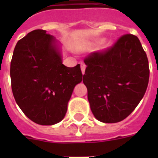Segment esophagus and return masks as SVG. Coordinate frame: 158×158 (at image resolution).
<instances>
[{
  "instance_id": "obj_1",
  "label": "esophagus",
  "mask_w": 158,
  "mask_h": 158,
  "mask_svg": "<svg viewBox=\"0 0 158 158\" xmlns=\"http://www.w3.org/2000/svg\"><path fill=\"white\" fill-rule=\"evenodd\" d=\"M80 67H81L82 73H83V74H84V71H85V69H86V64L82 62L81 64H80Z\"/></svg>"
}]
</instances>
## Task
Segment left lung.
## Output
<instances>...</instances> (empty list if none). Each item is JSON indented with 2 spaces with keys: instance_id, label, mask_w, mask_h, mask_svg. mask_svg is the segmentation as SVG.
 Wrapping results in <instances>:
<instances>
[{
  "instance_id": "left-lung-1",
  "label": "left lung",
  "mask_w": 158,
  "mask_h": 158,
  "mask_svg": "<svg viewBox=\"0 0 158 158\" xmlns=\"http://www.w3.org/2000/svg\"><path fill=\"white\" fill-rule=\"evenodd\" d=\"M84 84L92 112L104 123H116L130 115L147 90L149 66L139 38L125 34L111 47L84 58Z\"/></svg>"
}]
</instances>
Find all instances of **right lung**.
<instances>
[{
    "mask_svg": "<svg viewBox=\"0 0 158 158\" xmlns=\"http://www.w3.org/2000/svg\"><path fill=\"white\" fill-rule=\"evenodd\" d=\"M14 98L24 115L42 125L60 122L74 86L82 81L80 64L66 67L53 36L36 29L18 41L10 62Z\"/></svg>",
    "mask_w": 158,
    "mask_h": 158,
    "instance_id": "1",
    "label": "right lung"
}]
</instances>
